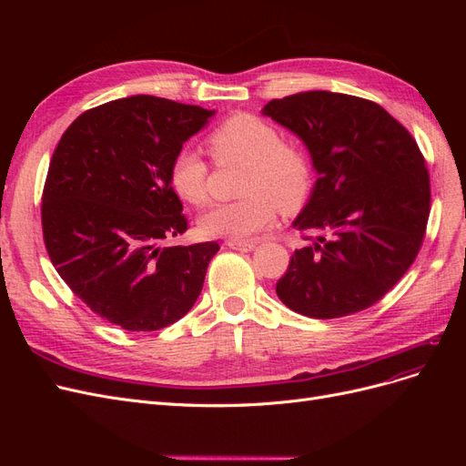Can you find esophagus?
Here are the masks:
<instances>
[{
    "instance_id": "34e87169",
    "label": "esophagus",
    "mask_w": 466,
    "mask_h": 466,
    "mask_svg": "<svg viewBox=\"0 0 466 466\" xmlns=\"http://www.w3.org/2000/svg\"><path fill=\"white\" fill-rule=\"evenodd\" d=\"M225 245H228L229 248L241 250V252H250V250H255V247H257V243H252V241H231V238Z\"/></svg>"
}]
</instances>
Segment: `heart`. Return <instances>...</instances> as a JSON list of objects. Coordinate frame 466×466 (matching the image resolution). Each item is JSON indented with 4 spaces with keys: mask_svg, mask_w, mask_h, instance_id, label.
<instances>
[{
    "mask_svg": "<svg viewBox=\"0 0 466 466\" xmlns=\"http://www.w3.org/2000/svg\"><path fill=\"white\" fill-rule=\"evenodd\" d=\"M208 144L219 163L243 161V200L216 206L200 219L208 237L248 241L276 221L278 209H299L311 190V165L307 155L281 142L270 122L255 115H235L209 134ZM171 187L182 200L202 208L209 202V168L198 153L182 147L168 168Z\"/></svg>",
    "mask_w": 466,
    "mask_h": 466,
    "instance_id": "b5f03b06",
    "label": "heart"
}]
</instances>
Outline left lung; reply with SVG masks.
<instances>
[{"mask_svg":"<svg viewBox=\"0 0 466 466\" xmlns=\"http://www.w3.org/2000/svg\"><path fill=\"white\" fill-rule=\"evenodd\" d=\"M298 136L319 178L293 219L313 231L276 293L291 311L338 319L377 303L414 262L430 216V175L414 137L377 103L307 91L262 108Z\"/></svg>","mask_w":466,"mask_h":466,"instance_id":"left-lung-1","label":"left lung"}]
</instances>
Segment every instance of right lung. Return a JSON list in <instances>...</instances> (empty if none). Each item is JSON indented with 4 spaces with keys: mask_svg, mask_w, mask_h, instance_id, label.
<instances>
[{
    "mask_svg": "<svg viewBox=\"0 0 466 466\" xmlns=\"http://www.w3.org/2000/svg\"><path fill=\"white\" fill-rule=\"evenodd\" d=\"M216 110L136 95L83 112L64 132L42 194V233L93 313L151 332L198 299L218 243L165 247L187 231L168 168Z\"/></svg>",
    "mask_w": 466,
    "mask_h": 466,
    "instance_id": "right-lung-1",
    "label": "right lung"
}]
</instances>
